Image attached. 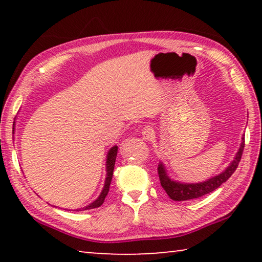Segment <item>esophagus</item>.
<instances>
[{
    "label": "esophagus",
    "mask_w": 262,
    "mask_h": 262,
    "mask_svg": "<svg viewBox=\"0 0 262 262\" xmlns=\"http://www.w3.org/2000/svg\"><path fill=\"white\" fill-rule=\"evenodd\" d=\"M142 136H143V139L145 141H151L154 139V129L152 127L150 126H145L143 128V130H142Z\"/></svg>",
    "instance_id": "1"
}]
</instances>
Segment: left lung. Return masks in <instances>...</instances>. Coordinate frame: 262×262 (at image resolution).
<instances>
[{
	"label": "left lung",
	"mask_w": 262,
	"mask_h": 262,
	"mask_svg": "<svg viewBox=\"0 0 262 262\" xmlns=\"http://www.w3.org/2000/svg\"><path fill=\"white\" fill-rule=\"evenodd\" d=\"M244 145H245V137L243 136L241 148L237 151L233 161L230 163V165L223 172H221L220 174L212 177L210 179H207L206 181H202V183L187 184L171 179L167 174L165 165H164L163 162H161L158 164V176L162 187L173 201L192 200V199L201 198L203 195L212 192V190L219 188L222 184H224L233 174V172L236 171L238 164L242 159Z\"/></svg>",
	"instance_id": "1"
}]
</instances>
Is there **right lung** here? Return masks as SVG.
<instances>
[{
  "label": "right lung",
  "instance_id": "obj_1",
  "mask_svg": "<svg viewBox=\"0 0 262 262\" xmlns=\"http://www.w3.org/2000/svg\"><path fill=\"white\" fill-rule=\"evenodd\" d=\"M14 125H15V123H14ZM14 130H15V128H14ZM117 154H118V147H117V145H114V147H112L108 150L107 156H106V178H105V184H104L103 190H101L99 196L97 198L94 202H91L89 206L79 208V209H75L74 211L94 209V208H98V207L103 205L106 195H107L108 190H110L111 181H112L113 170H114V165H115V158H117Z\"/></svg>",
  "mask_w": 262,
  "mask_h": 262
}]
</instances>
